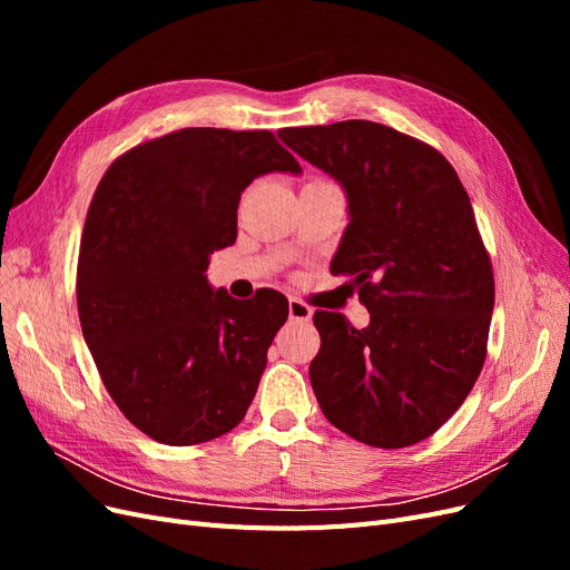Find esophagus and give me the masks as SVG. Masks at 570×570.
Segmentation results:
<instances>
[{"instance_id":"obj_1","label":"esophagus","mask_w":570,"mask_h":570,"mask_svg":"<svg viewBox=\"0 0 570 570\" xmlns=\"http://www.w3.org/2000/svg\"><path fill=\"white\" fill-rule=\"evenodd\" d=\"M287 312H289L292 321H312L314 308L308 306V304H304V302H299V299H289L287 302Z\"/></svg>"}]
</instances>
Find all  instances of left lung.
Returning a JSON list of instances; mask_svg holds the SVG:
<instances>
[{"label":"left lung","instance_id":"left-lung-1","mask_svg":"<svg viewBox=\"0 0 570 570\" xmlns=\"http://www.w3.org/2000/svg\"><path fill=\"white\" fill-rule=\"evenodd\" d=\"M278 137L344 189L350 223L331 271L371 314L361 331L314 314L308 377L323 416L381 450L416 444L463 404L485 361L494 278L471 199L438 149L373 120Z\"/></svg>","mask_w":570,"mask_h":570}]
</instances>
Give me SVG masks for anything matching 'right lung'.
I'll list each match as a JSON object with an SVG mask.
<instances>
[{
	"mask_svg": "<svg viewBox=\"0 0 570 570\" xmlns=\"http://www.w3.org/2000/svg\"><path fill=\"white\" fill-rule=\"evenodd\" d=\"M266 174H302L273 132L183 128L126 151L97 185L78 258L82 337L116 406L151 440H216L254 400L287 299H233L206 268Z\"/></svg>",
	"mask_w": 570,
	"mask_h": 570,
	"instance_id": "1",
	"label": "right lung"
}]
</instances>
